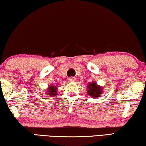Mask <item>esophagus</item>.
Masks as SVG:
<instances>
[{
  "label": "esophagus",
  "mask_w": 146,
  "mask_h": 146,
  "mask_svg": "<svg viewBox=\"0 0 146 146\" xmlns=\"http://www.w3.org/2000/svg\"><path fill=\"white\" fill-rule=\"evenodd\" d=\"M69 80H70V81H74V78H73L72 77L70 78H69Z\"/></svg>",
  "instance_id": "34e87169"
}]
</instances>
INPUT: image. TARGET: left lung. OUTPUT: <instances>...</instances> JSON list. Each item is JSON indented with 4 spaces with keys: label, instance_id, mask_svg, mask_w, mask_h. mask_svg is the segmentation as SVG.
<instances>
[{
    "label": "left lung",
    "instance_id": "1",
    "mask_svg": "<svg viewBox=\"0 0 146 146\" xmlns=\"http://www.w3.org/2000/svg\"><path fill=\"white\" fill-rule=\"evenodd\" d=\"M88 94L92 98H98L100 97L103 94V88L98 86L96 82H92L90 83L87 86Z\"/></svg>",
    "mask_w": 146,
    "mask_h": 146
}]
</instances>
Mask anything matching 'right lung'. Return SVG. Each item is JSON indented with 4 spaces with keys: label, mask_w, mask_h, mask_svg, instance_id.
<instances>
[{
    "label": "right lung",
    "mask_w": 146,
    "mask_h": 146,
    "mask_svg": "<svg viewBox=\"0 0 146 146\" xmlns=\"http://www.w3.org/2000/svg\"><path fill=\"white\" fill-rule=\"evenodd\" d=\"M47 94L50 97L56 96L57 94V87L52 84L51 86H48V90H47Z\"/></svg>",
    "instance_id": "obj_1"
}]
</instances>
